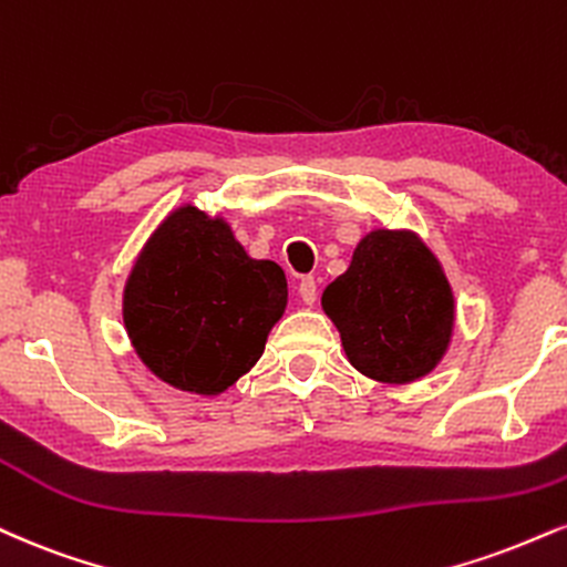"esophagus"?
I'll return each instance as SVG.
<instances>
[{"label":"esophagus","instance_id":"34e87169","mask_svg":"<svg viewBox=\"0 0 567 567\" xmlns=\"http://www.w3.org/2000/svg\"><path fill=\"white\" fill-rule=\"evenodd\" d=\"M298 296H301L306 306H313V301H317V282H313V277H303L298 282Z\"/></svg>","mask_w":567,"mask_h":567}]
</instances>
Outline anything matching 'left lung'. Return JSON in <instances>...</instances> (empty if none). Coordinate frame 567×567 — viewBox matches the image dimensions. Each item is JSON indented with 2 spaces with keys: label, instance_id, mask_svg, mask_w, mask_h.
I'll return each instance as SVG.
<instances>
[{
  "label": "left lung",
  "instance_id": "1",
  "mask_svg": "<svg viewBox=\"0 0 567 567\" xmlns=\"http://www.w3.org/2000/svg\"><path fill=\"white\" fill-rule=\"evenodd\" d=\"M322 309L351 364L388 385L431 374L454 336L452 285L412 229L367 231L349 269L324 288Z\"/></svg>",
  "mask_w": 567,
  "mask_h": 567
}]
</instances>
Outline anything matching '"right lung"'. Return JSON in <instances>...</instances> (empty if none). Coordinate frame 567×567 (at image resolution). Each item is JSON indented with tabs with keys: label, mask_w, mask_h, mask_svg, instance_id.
Segmentation results:
<instances>
[{
	"label": "right lung",
	"mask_w": 567,
	"mask_h": 567,
	"mask_svg": "<svg viewBox=\"0 0 567 567\" xmlns=\"http://www.w3.org/2000/svg\"><path fill=\"white\" fill-rule=\"evenodd\" d=\"M285 306V271L245 254L227 218L184 203L142 245L121 311L155 378L184 393L221 395L254 370Z\"/></svg>",
	"instance_id": "obj_1"
}]
</instances>
